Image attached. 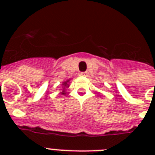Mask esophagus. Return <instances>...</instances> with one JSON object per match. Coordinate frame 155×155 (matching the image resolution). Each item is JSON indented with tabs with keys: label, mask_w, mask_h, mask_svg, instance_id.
<instances>
[{
	"label": "esophagus",
	"mask_w": 155,
	"mask_h": 155,
	"mask_svg": "<svg viewBox=\"0 0 155 155\" xmlns=\"http://www.w3.org/2000/svg\"><path fill=\"white\" fill-rule=\"evenodd\" d=\"M80 76H87V72H86V71H84V72H80Z\"/></svg>",
	"instance_id": "obj_1"
}]
</instances>
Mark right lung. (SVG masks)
<instances>
[{
    "mask_svg": "<svg viewBox=\"0 0 155 155\" xmlns=\"http://www.w3.org/2000/svg\"><path fill=\"white\" fill-rule=\"evenodd\" d=\"M69 81H70V80H67V81H65V82H63V86H64V87H63V91H62V92H60L61 94H63V95L66 94V93H65V90H66V87H69V85L68 84V82H69Z\"/></svg>",
    "mask_w": 155,
    "mask_h": 155,
    "instance_id": "add662e5",
    "label": "right lung"
}]
</instances>
